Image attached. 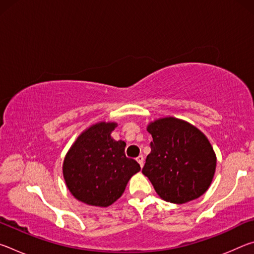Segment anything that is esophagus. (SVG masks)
<instances>
[{"instance_id": "1", "label": "esophagus", "mask_w": 254, "mask_h": 254, "mask_svg": "<svg viewBox=\"0 0 254 254\" xmlns=\"http://www.w3.org/2000/svg\"><path fill=\"white\" fill-rule=\"evenodd\" d=\"M136 161L139 162V165L141 166V168H142V167H143V161H144V158H143L142 154H141V156H139V157L136 158Z\"/></svg>"}]
</instances>
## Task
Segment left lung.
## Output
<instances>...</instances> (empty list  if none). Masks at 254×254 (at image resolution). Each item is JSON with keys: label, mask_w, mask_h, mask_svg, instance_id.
<instances>
[{"label": "left lung", "mask_w": 254, "mask_h": 254, "mask_svg": "<svg viewBox=\"0 0 254 254\" xmlns=\"http://www.w3.org/2000/svg\"><path fill=\"white\" fill-rule=\"evenodd\" d=\"M151 152L142 174L160 198L185 204L198 198L213 182L216 154L199 128L173 117L150 122Z\"/></svg>", "instance_id": "8db88e82"}]
</instances>
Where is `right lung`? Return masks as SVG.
Returning a JSON list of instances; mask_svg holds the SVG:
<instances>
[{
    "label": "right lung",
    "mask_w": 254,
    "mask_h": 254,
    "mask_svg": "<svg viewBox=\"0 0 254 254\" xmlns=\"http://www.w3.org/2000/svg\"><path fill=\"white\" fill-rule=\"evenodd\" d=\"M115 122H98L86 128L68 150L63 175L71 195L81 203L107 207L126 190L140 165L124 153L127 143L111 136Z\"/></svg>",
    "instance_id": "obj_1"
}]
</instances>
